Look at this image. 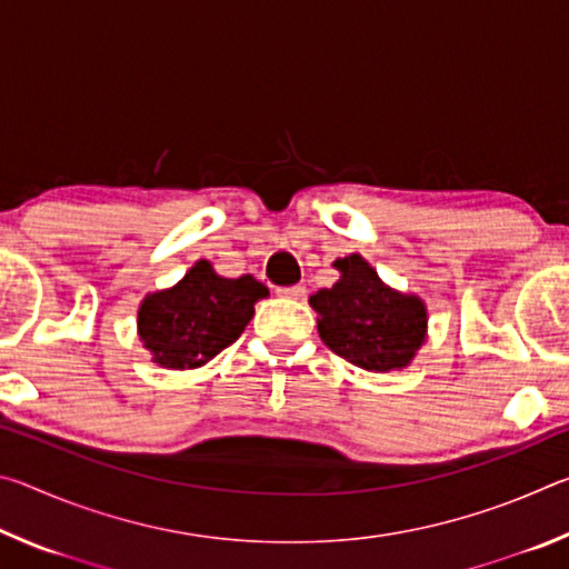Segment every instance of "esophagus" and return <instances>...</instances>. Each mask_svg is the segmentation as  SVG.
Returning <instances> with one entry per match:
<instances>
[{
    "mask_svg": "<svg viewBox=\"0 0 569 569\" xmlns=\"http://www.w3.org/2000/svg\"><path fill=\"white\" fill-rule=\"evenodd\" d=\"M276 293L281 298H293V301H298V298L306 296V288L303 286H286V288H278Z\"/></svg>",
    "mask_w": 569,
    "mask_h": 569,
    "instance_id": "1",
    "label": "esophagus"
}]
</instances>
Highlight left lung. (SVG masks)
<instances>
[{"instance_id":"8db88e82","label":"left lung","mask_w":569,"mask_h":569,"mask_svg":"<svg viewBox=\"0 0 569 569\" xmlns=\"http://www.w3.org/2000/svg\"><path fill=\"white\" fill-rule=\"evenodd\" d=\"M339 281L308 303L319 313V333L333 353L366 371H401L427 341V303L387 286L361 253L333 261Z\"/></svg>"}]
</instances>
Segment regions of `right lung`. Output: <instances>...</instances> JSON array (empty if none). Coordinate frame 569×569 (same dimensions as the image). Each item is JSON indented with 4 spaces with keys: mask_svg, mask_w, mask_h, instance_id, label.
Segmentation results:
<instances>
[{
    "mask_svg": "<svg viewBox=\"0 0 569 569\" xmlns=\"http://www.w3.org/2000/svg\"><path fill=\"white\" fill-rule=\"evenodd\" d=\"M268 288L253 276H218L210 261L192 263L176 286L148 293L138 308V336L152 363L198 369L233 343Z\"/></svg>",
    "mask_w": 569,
    "mask_h": 569,
    "instance_id": "obj_1",
    "label": "right lung"
}]
</instances>
